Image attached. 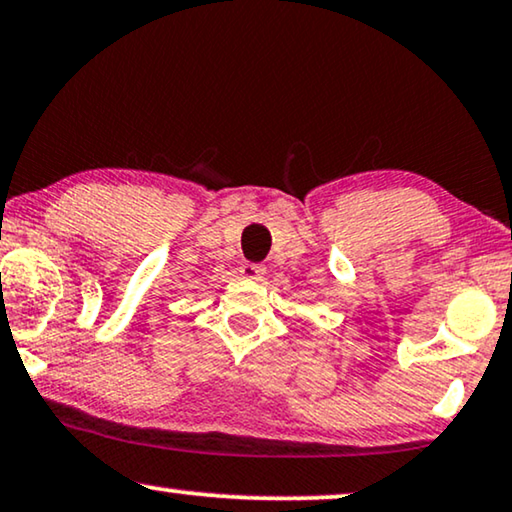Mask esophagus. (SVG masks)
I'll list each match as a JSON object with an SVG mask.
<instances>
[{"mask_svg": "<svg viewBox=\"0 0 512 512\" xmlns=\"http://www.w3.org/2000/svg\"><path fill=\"white\" fill-rule=\"evenodd\" d=\"M266 273V266L264 264H253V262H246L241 266V276L248 278V280H262Z\"/></svg>", "mask_w": 512, "mask_h": 512, "instance_id": "1", "label": "esophagus"}]
</instances>
